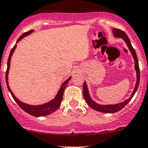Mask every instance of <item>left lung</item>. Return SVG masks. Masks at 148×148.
Here are the masks:
<instances>
[{
    "mask_svg": "<svg viewBox=\"0 0 148 148\" xmlns=\"http://www.w3.org/2000/svg\"><path fill=\"white\" fill-rule=\"evenodd\" d=\"M112 32L114 34V36L115 37H119V38H122L124 39V42L127 44V47H128L129 49H130V52H131L132 55L133 57V59L134 61V69L136 71V73H137V81H136L135 86H134V88L133 90L131 96L128 99L125 100L124 101L121 102V103H116V104H107V105H102L97 103L96 102H95L93 99L90 98V94H89L87 84H86V81L83 83V96H84V99L86 100L87 104L90 106L91 109H94V110L98 111V112H103V113H115V112H117L119 111H120L121 109H123L124 106L127 104V103L130 102V101L132 99V97L134 96V93L137 91V88H138L139 83H140V68H139V64H138V60H137V54H136L135 50L134 49V48L132 46V44L130 42V40L129 39L128 36L127 35V34L123 31L120 30V29H113Z\"/></svg>",
    "mask_w": 148,
    "mask_h": 148,
    "instance_id": "obj_1",
    "label": "left lung"
}]
</instances>
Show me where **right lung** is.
Segmentation results:
<instances>
[{
  "label": "right lung",
  "instance_id": "right-lung-1",
  "mask_svg": "<svg viewBox=\"0 0 148 148\" xmlns=\"http://www.w3.org/2000/svg\"><path fill=\"white\" fill-rule=\"evenodd\" d=\"M33 32L34 30L32 29V30H30L29 31V32H25V33L23 34L18 38V39L17 40L16 45H14V47L11 50V52H10L9 57H8V62H7V71H6V73H5V81H6L7 87H8V90H9V92L11 93L13 99H14V101L16 102L17 104H18V106H19L24 111V112H26V113L32 115V116H47V115L50 114H52V112H55V111H57L58 109H59V107L60 106V104H61V101H62V96H63L64 90H65V87H66V86L68 85L69 80L71 79V76L69 77V78L67 79V80L62 83L60 88L59 89V90H58V93H57L56 96H55V98H54L53 99H52L50 101L47 102V103H43V104H41V105H30V104H27V103H23L22 101L18 100V99L16 97L15 95L13 93L12 90H11V88H10L9 85H8V71H9V69H10L11 58V57H12L13 53H14V52L15 51L16 48V44L18 43L20 40H21L23 38L25 37V36L31 34Z\"/></svg>",
  "mask_w": 148,
  "mask_h": 148
}]
</instances>
